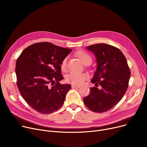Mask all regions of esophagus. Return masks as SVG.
Listing matches in <instances>:
<instances>
[{
  "instance_id": "esophagus-1",
  "label": "esophagus",
  "mask_w": 147,
  "mask_h": 147,
  "mask_svg": "<svg viewBox=\"0 0 147 147\" xmlns=\"http://www.w3.org/2000/svg\"><path fill=\"white\" fill-rule=\"evenodd\" d=\"M71 87H72V88H79L80 87V86H79V85H74V84H72Z\"/></svg>"
}]
</instances>
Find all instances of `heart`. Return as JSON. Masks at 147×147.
<instances>
[{
	"label": "heart",
	"mask_w": 147,
	"mask_h": 147,
	"mask_svg": "<svg viewBox=\"0 0 147 147\" xmlns=\"http://www.w3.org/2000/svg\"><path fill=\"white\" fill-rule=\"evenodd\" d=\"M76 56L78 57L83 64H86L91 63L92 58L86 52L80 51L77 52L76 53ZM67 58H65L61 63V68L63 70H65L67 67ZM88 78V75L84 73H70L66 76V80L74 85H80L84 81Z\"/></svg>",
	"instance_id": "b5f03b06"
}]
</instances>
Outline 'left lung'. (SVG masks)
<instances>
[{"mask_svg": "<svg viewBox=\"0 0 147 147\" xmlns=\"http://www.w3.org/2000/svg\"><path fill=\"white\" fill-rule=\"evenodd\" d=\"M86 49L93 52L96 59V69L91 80L96 87L90 88L89 95L83 98V101L92 111L105 112L118 104L125 94L130 69L125 55L113 46L98 43Z\"/></svg>", "mask_w": 147, "mask_h": 147, "instance_id": "obj_1", "label": "left lung"}]
</instances>
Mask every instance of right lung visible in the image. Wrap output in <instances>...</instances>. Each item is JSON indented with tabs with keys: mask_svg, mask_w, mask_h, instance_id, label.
Returning a JSON list of instances; mask_svg holds the SVG:
<instances>
[{
	"mask_svg": "<svg viewBox=\"0 0 147 147\" xmlns=\"http://www.w3.org/2000/svg\"><path fill=\"white\" fill-rule=\"evenodd\" d=\"M72 49L49 42L36 43L22 52L15 73L22 97L33 109L50 114L63 105L69 84H62L61 63Z\"/></svg>",
	"mask_w": 147,
	"mask_h": 147,
	"instance_id": "obj_1",
	"label": "right lung"
}]
</instances>
